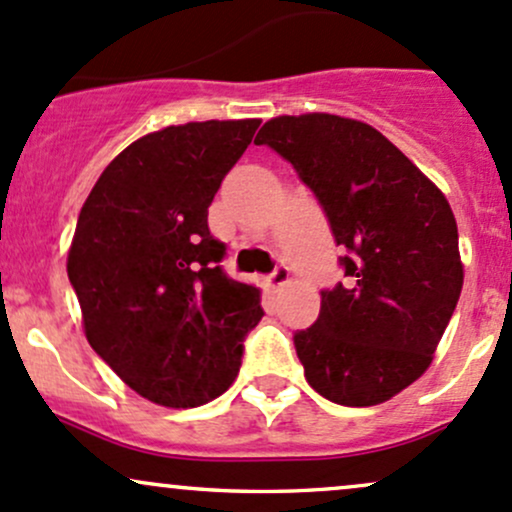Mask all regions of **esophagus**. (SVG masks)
<instances>
[{
    "label": "esophagus",
    "mask_w": 512,
    "mask_h": 512,
    "mask_svg": "<svg viewBox=\"0 0 512 512\" xmlns=\"http://www.w3.org/2000/svg\"><path fill=\"white\" fill-rule=\"evenodd\" d=\"M289 279H291L289 267H286L284 262H279V265H274L272 274L267 277V282H269V286H272V289H282V286L289 284Z\"/></svg>",
    "instance_id": "obj_1"
}]
</instances>
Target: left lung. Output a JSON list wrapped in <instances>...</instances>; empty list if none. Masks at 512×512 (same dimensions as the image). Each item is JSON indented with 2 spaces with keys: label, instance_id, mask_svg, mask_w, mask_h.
<instances>
[{
  "label": "left lung",
  "instance_id": "8db88e82",
  "mask_svg": "<svg viewBox=\"0 0 512 512\" xmlns=\"http://www.w3.org/2000/svg\"><path fill=\"white\" fill-rule=\"evenodd\" d=\"M255 145L291 162L345 247V284L320 291L318 320L294 333L306 381L340 406L389 401L430 367L462 294L445 194L362 121L279 116Z\"/></svg>",
  "mask_w": 512,
  "mask_h": 512
}]
</instances>
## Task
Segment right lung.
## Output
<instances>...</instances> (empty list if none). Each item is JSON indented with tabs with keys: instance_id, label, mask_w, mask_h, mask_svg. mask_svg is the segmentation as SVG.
<instances>
[{
	"instance_id": "right-lung-1",
	"label": "right lung",
	"mask_w": 512,
	"mask_h": 512,
	"mask_svg": "<svg viewBox=\"0 0 512 512\" xmlns=\"http://www.w3.org/2000/svg\"><path fill=\"white\" fill-rule=\"evenodd\" d=\"M260 121L167 126L128 145L84 201L67 255L84 333L148 401L194 408L228 391L265 316L223 272L209 206Z\"/></svg>"
}]
</instances>
